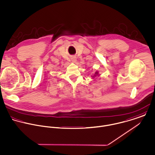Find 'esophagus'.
<instances>
[{
	"mask_svg": "<svg viewBox=\"0 0 155 155\" xmlns=\"http://www.w3.org/2000/svg\"><path fill=\"white\" fill-rule=\"evenodd\" d=\"M71 61H72V62H75L76 61L77 59H76V57H74V56H73V57H71Z\"/></svg>",
	"mask_w": 155,
	"mask_h": 155,
	"instance_id": "34e87169",
	"label": "esophagus"
}]
</instances>
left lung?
I'll list each match as a JSON object with an SVG mask.
<instances>
[{
  "label": "left lung",
  "mask_w": 155,
  "mask_h": 155,
  "mask_svg": "<svg viewBox=\"0 0 155 155\" xmlns=\"http://www.w3.org/2000/svg\"><path fill=\"white\" fill-rule=\"evenodd\" d=\"M98 75H99V73H98V71H96V72L95 73V74H94V76H92V78H94V77H96V76H98Z\"/></svg>",
  "instance_id": "8db88e82"
}]
</instances>
